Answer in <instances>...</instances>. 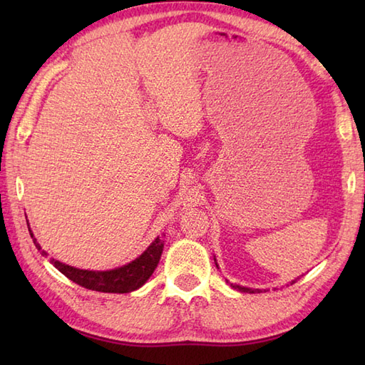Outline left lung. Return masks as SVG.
<instances>
[{
    "mask_svg": "<svg viewBox=\"0 0 365 365\" xmlns=\"http://www.w3.org/2000/svg\"><path fill=\"white\" fill-rule=\"evenodd\" d=\"M215 263H216V259H215ZM216 267H218V263H216ZM294 282V281H293ZM234 289L240 290V292H245V293H255L259 292V289H250V287H243V285H237V284H230Z\"/></svg>",
    "mask_w": 365,
    "mask_h": 365,
    "instance_id": "left-lung-1",
    "label": "left lung"
}]
</instances>
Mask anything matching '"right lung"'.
Listing matches in <instances>:
<instances>
[{"instance_id":"right-lung-1","label":"right lung","mask_w":365,"mask_h":365,"mask_svg":"<svg viewBox=\"0 0 365 365\" xmlns=\"http://www.w3.org/2000/svg\"><path fill=\"white\" fill-rule=\"evenodd\" d=\"M28 229L37 250L42 252V255H48L45 251H42L41 245L37 243L33 230L29 227V222ZM163 247H165V242H163L160 237H157L149 246H147V250L139 255V257L131 260L127 265L106 271L80 269L71 265H66V263L54 259H50V262L53 263V267L58 268L66 277L71 279L75 284L84 287V289L103 293H130L138 290L139 287H143L147 282V279L152 276L160 262Z\"/></svg>"}]
</instances>
